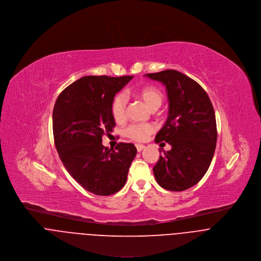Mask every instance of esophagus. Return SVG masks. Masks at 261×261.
I'll return each mask as SVG.
<instances>
[{
	"instance_id": "esophagus-1",
	"label": "esophagus",
	"mask_w": 261,
	"mask_h": 261,
	"mask_svg": "<svg viewBox=\"0 0 261 261\" xmlns=\"http://www.w3.org/2000/svg\"><path fill=\"white\" fill-rule=\"evenodd\" d=\"M144 148H145V146H144V145H142V144H136V149H137V151H138V152L142 151Z\"/></svg>"
}]
</instances>
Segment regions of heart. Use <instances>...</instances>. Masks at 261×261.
Listing matches in <instances>:
<instances>
[{"instance_id":"b5f03b06","label":"heart","mask_w":261,"mask_h":261,"mask_svg":"<svg viewBox=\"0 0 261 261\" xmlns=\"http://www.w3.org/2000/svg\"><path fill=\"white\" fill-rule=\"evenodd\" d=\"M136 95L152 111L159 108L163 102L162 93L154 87H143L136 93ZM127 103L128 100L124 94H119L114 98L111 106V112L117 122L125 120ZM153 132L154 127L151 124H133L125 130L126 136L135 141H143Z\"/></svg>"}]
</instances>
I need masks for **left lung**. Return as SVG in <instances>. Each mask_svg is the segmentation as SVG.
Instances as JSON below:
<instances>
[{
    "label": "left lung",
    "instance_id": "8db88e82",
    "mask_svg": "<svg viewBox=\"0 0 261 261\" xmlns=\"http://www.w3.org/2000/svg\"><path fill=\"white\" fill-rule=\"evenodd\" d=\"M162 83L169 102L168 117L155 136L171 149L163 151L153 167L157 184L171 192H181L197 185L208 170L217 142L213 105L205 90L186 74L167 69L147 73Z\"/></svg>",
    "mask_w": 261,
    "mask_h": 261
}]
</instances>
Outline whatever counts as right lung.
Masks as SVG:
<instances>
[{
	"label": "right lung",
	"instance_id": "obj_1",
	"mask_svg": "<svg viewBox=\"0 0 261 261\" xmlns=\"http://www.w3.org/2000/svg\"><path fill=\"white\" fill-rule=\"evenodd\" d=\"M132 75L84 76L58 96L53 114L54 144L64 167L85 190L110 196L126 184L137 149L119 143L114 149L102 144V137L115 127L111 112L114 97Z\"/></svg>",
	"mask_w": 261,
	"mask_h": 261
}]
</instances>
